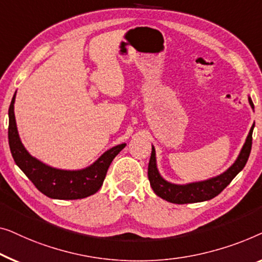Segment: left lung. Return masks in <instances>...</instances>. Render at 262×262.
<instances>
[{
  "mask_svg": "<svg viewBox=\"0 0 262 262\" xmlns=\"http://www.w3.org/2000/svg\"><path fill=\"white\" fill-rule=\"evenodd\" d=\"M249 104L253 108V102L250 97H248ZM255 124L250 128L249 134L247 136L245 145H243L240 154L235 163L223 172L222 174L213 177L203 182H196L185 184V185H178V184H172L165 180L160 176L157 167V158L156 149L152 146V154L148 164V179L150 186L157 196L163 198V200L171 202L174 204H186V203H197V202H204L212 200L217 194H220L226 187L229 185L231 180L242 171L248 160L250 149H252V134Z\"/></svg>",
  "mask_w": 262,
  "mask_h": 262,
  "instance_id": "1",
  "label": "left lung"
}]
</instances>
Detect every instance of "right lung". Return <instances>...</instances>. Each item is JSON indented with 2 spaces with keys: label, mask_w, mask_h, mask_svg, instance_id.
<instances>
[{
  "label": "right lung",
  "mask_w": 262,
  "mask_h": 262,
  "mask_svg": "<svg viewBox=\"0 0 262 262\" xmlns=\"http://www.w3.org/2000/svg\"><path fill=\"white\" fill-rule=\"evenodd\" d=\"M15 95L9 105L8 140L10 152L15 164L28 177L40 192L54 200H80L89 197L101 189L106 171L117 154L126 147L121 143L102 154L89 167L68 171L51 167L32 157L22 145L14 115Z\"/></svg>",
  "instance_id": "1"
}]
</instances>
